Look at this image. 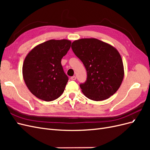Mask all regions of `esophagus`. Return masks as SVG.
Segmentation results:
<instances>
[{
  "label": "esophagus",
  "instance_id": "esophagus-1",
  "mask_svg": "<svg viewBox=\"0 0 150 150\" xmlns=\"http://www.w3.org/2000/svg\"><path fill=\"white\" fill-rule=\"evenodd\" d=\"M71 80H73V81H74V80H76V76H72V77H71Z\"/></svg>",
  "mask_w": 150,
  "mask_h": 150
}]
</instances>
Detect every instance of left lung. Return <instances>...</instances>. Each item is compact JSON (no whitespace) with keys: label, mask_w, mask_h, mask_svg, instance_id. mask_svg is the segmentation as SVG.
I'll return each instance as SVG.
<instances>
[{"label":"left lung","mask_w":150,"mask_h":150,"mask_svg":"<svg viewBox=\"0 0 150 150\" xmlns=\"http://www.w3.org/2000/svg\"><path fill=\"white\" fill-rule=\"evenodd\" d=\"M71 48L87 71V80L80 84L83 93L96 101L112 96L120 87L125 75L123 63L117 50L95 38L76 40Z\"/></svg>","instance_id":"left-lung-1"}]
</instances>
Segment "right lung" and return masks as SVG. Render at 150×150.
I'll return each instance as SVG.
<instances>
[{
	"label": "right lung",
	"instance_id": "right-lung-1",
	"mask_svg": "<svg viewBox=\"0 0 150 150\" xmlns=\"http://www.w3.org/2000/svg\"><path fill=\"white\" fill-rule=\"evenodd\" d=\"M69 40L51 39L34 47L26 56L22 75L30 91L45 101L61 96L68 81L61 59L71 47Z\"/></svg>",
	"mask_w": 150,
	"mask_h": 150
}]
</instances>
